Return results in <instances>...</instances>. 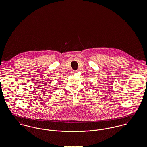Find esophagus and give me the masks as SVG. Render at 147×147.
I'll use <instances>...</instances> for the list:
<instances>
[{
	"instance_id": "1",
	"label": "esophagus",
	"mask_w": 147,
	"mask_h": 147,
	"mask_svg": "<svg viewBox=\"0 0 147 147\" xmlns=\"http://www.w3.org/2000/svg\"><path fill=\"white\" fill-rule=\"evenodd\" d=\"M76 72H77V71H76V70H73V71H71V73H72V74H75Z\"/></svg>"
}]
</instances>
